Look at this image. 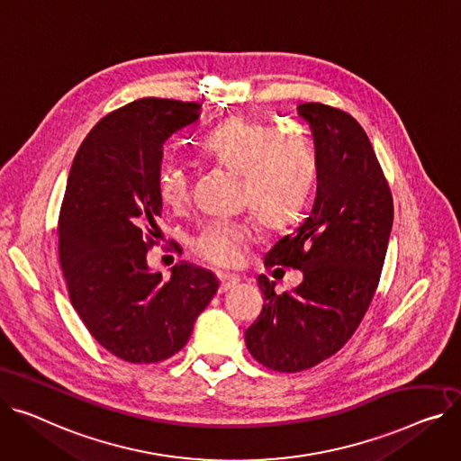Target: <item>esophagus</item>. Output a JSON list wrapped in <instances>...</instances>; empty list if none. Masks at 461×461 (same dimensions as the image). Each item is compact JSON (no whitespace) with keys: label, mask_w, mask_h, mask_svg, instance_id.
Instances as JSON below:
<instances>
[{"label":"esophagus","mask_w":461,"mask_h":461,"mask_svg":"<svg viewBox=\"0 0 461 461\" xmlns=\"http://www.w3.org/2000/svg\"><path fill=\"white\" fill-rule=\"evenodd\" d=\"M219 280H221V293L233 289L240 282L237 274H230V272H219Z\"/></svg>","instance_id":"34e87169"}]
</instances>
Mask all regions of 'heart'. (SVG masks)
<instances>
[{
	"instance_id": "1",
	"label": "heart",
	"mask_w": 461,
	"mask_h": 461,
	"mask_svg": "<svg viewBox=\"0 0 461 461\" xmlns=\"http://www.w3.org/2000/svg\"><path fill=\"white\" fill-rule=\"evenodd\" d=\"M202 151L240 177V200L267 226H285L302 211L315 177V156L294 131L274 130L249 118H231L212 130ZM161 200L170 207L185 205L191 177L185 167L167 163L158 176ZM249 230L228 222H209L193 239L194 252L221 267L239 263Z\"/></svg>"
}]
</instances>
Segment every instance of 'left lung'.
<instances>
[{
	"label": "left lung",
	"instance_id": "obj_1",
	"mask_svg": "<svg viewBox=\"0 0 461 461\" xmlns=\"http://www.w3.org/2000/svg\"><path fill=\"white\" fill-rule=\"evenodd\" d=\"M298 114L315 140L317 196L265 265L298 268L302 282L276 294L259 274L265 305L244 331L250 354L280 373L312 369L350 339L375 296L393 226L391 191L363 128L322 104H302Z\"/></svg>",
	"mask_w": 461,
	"mask_h": 461
}]
</instances>
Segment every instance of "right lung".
<instances>
[{
  "label": "right lung",
  "instance_id": "obj_1",
  "mask_svg": "<svg viewBox=\"0 0 461 461\" xmlns=\"http://www.w3.org/2000/svg\"><path fill=\"white\" fill-rule=\"evenodd\" d=\"M198 116L193 102H131L92 128L68 174L57 231L68 294L92 337L131 363L179 352L219 291L217 276L193 263H176L168 280L148 265L163 144Z\"/></svg>",
  "mask_w": 461,
  "mask_h": 461
}]
</instances>
